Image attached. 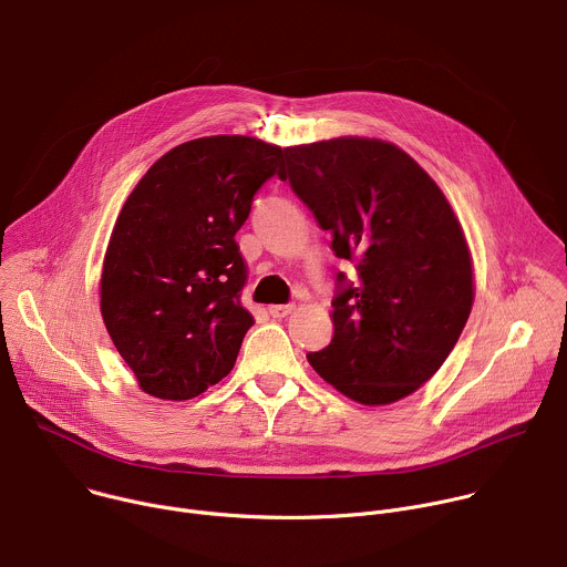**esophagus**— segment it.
Masks as SVG:
<instances>
[{
  "label": "esophagus",
  "instance_id": "34e87169",
  "mask_svg": "<svg viewBox=\"0 0 567 567\" xmlns=\"http://www.w3.org/2000/svg\"><path fill=\"white\" fill-rule=\"evenodd\" d=\"M291 311H293V305H271L269 307V313L274 318H287Z\"/></svg>",
  "mask_w": 567,
  "mask_h": 567
}]
</instances>
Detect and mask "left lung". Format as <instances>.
Wrapping results in <instances>:
<instances>
[{"label": "left lung", "instance_id": "left-lung-1", "mask_svg": "<svg viewBox=\"0 0 567 567\" xmlns=\"http://www.w3.org/2000/svg\"><path fill=\"white\" fill-rule=\"evenodd\" d=\"M278 175L355 269L336 278L333 338L309 364L360 405L414 394L474 302L472 254L439 184L396 144L358 135L287 146Z\"/></svg>", "mask_w": 567, "mask_h": 567}]
</instances>
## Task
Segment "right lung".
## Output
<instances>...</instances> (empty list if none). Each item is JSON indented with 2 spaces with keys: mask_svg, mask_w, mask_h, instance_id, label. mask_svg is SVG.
Wrapping results in <instances>:
<instances>
[{
  "mask_svg": "<svg viewBox=\"0 0 567 567\" xmlns=\"http://www.w3.org/2000/svg\"><path fill=\"white\" fill-rule=\"evenodd\" d=\"M285 148L212 135L164 153L126 198L100 278L106 331L142 392L188 401L234 369L254 316L236 234Z\"/></svg>",
  "mask_w": 567,
  "mask_h": 567,
  "instance_id": "add662e5",
  "label": "right lung"
}]
</instances>
